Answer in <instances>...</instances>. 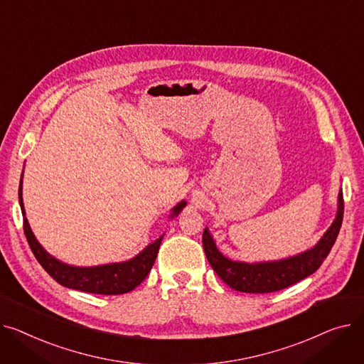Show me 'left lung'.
<instances>
[{"instance_id":"left-lung-1","label":"left lung","mask_w":364,"mask_h":364,"mask_svg":"<svg viewBox=\"0 0 364 364\" xmlns=\"http://www.w3.org/2000/svg\"><path fill=\"white\" fill-rule=\"evenodd\" d=\"M343 218L344 198L343 191H339L336 218L320 241L301 254L276 262L244 263L229 260L218 250L208 228L203 233V247L213 270L232 289L250 294L274 292L300 282L322 266L336 241Z\"/></svg>"}]
</instances>
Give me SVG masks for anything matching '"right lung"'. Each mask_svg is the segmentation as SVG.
Segmentation results:
<instances>
[{
    "label": "right lung",
    "instance_id": "1",
    "mask_svg": "<svg viewBox=\"0 0 364 364\" xmlns=\"http://www.w3.org/2000/svg\"><path fill=\"white\" fill-rule=\"evenodd\" d=\"M18 203L21 213H23V230L26 235V240L39 264L44 267V270L60 285L83 292L101 295H120L135 289L148 276L149 270H151L157 257L161 240L164 237L163 233L159 240L146 245L136 257L123 263H112L94 267L69 266L50 255L35 238L29 222L25 216L23 198H21V181L18 185ZM185 205L186 201H181L176 207H173L170 218L178 216Z\"/></svg>",
    "mask_w": 364,
    "mask_h": 364
}]
</instances>
